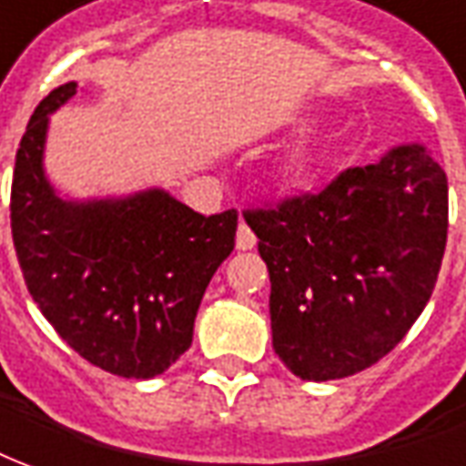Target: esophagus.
Masks as SVG:
<instances>
[{
	"mask_svg": "<svg viewBox=\"0 0 466 466\" xmlns=\"http://www.w3.org/2000/svg\"><path fill=\"white\" fill-rule=\"evenodd\" d=\"M253 246H256V236H253V230L246 226V223H240L238 236H236V248H238V251H251Z\"/></svg>",
	"mask_w": 466,
	"mask_h": 466,
	"instance_id": "obj_1",
	"label": "esophagus"
}]
</instances>
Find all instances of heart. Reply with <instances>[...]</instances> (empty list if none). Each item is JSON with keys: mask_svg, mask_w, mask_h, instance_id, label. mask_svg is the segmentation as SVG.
Segmentation results:
<instances>
[{"mask_svg": "<svg viewBox=\"0 0 466 466\" xmlns=\"http://www.w3.org/2000/svg\"><path fill=\"white\" fill-rule=\"evenodd\" d=\"M314 165H317V152L312 144H299L291 152L284 154V159L279 165V177L289 185H301L312 177Z\"/></svg>", "mask_w": 466, "mask_h": 466, "instance_id": "b5f03b06", "label": "heart"}]
</instances>
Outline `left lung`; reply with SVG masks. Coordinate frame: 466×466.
<instances>
[{
  "label": "left lung",
  "mask_w": 466,
  "mask_h": 466,
  "mask_svg": "<svg viewBox=\"0 0 466 466\" xmlns=\"http://www.w3.org/2000/svg\"><path fill=\"white\" fill-rule=\"evenodd\" d=\"M447 172L421 144L352 167L319 195L248 210L271 279L276 355L337 380L399 345L431 297L449 228Z\"/></svg>",
  "instance_id": "1"
}]
</instances>
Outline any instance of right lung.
I'll list each match as a JSON object with an SVG mask.
<instances>
[{
    "mask_svg": "<svg viewBox=\"0 0 466 466\" xmlns=\"http://www.w3.org/2000/svg\"><path fill=\"white\" fill-rule=\"evenodd\" d=\"M70 80L35 108L12 179V238L45 319L106 373L147 380L192 345L202 294L236 246L238 213H195L162 187L60 198L45 175L50 116Z\"/></svg>",
    "mask_w": 466,
    "mask_h": 466,
    "instance_id": "obj_1",
    "label": "right lung"
}]
</instances>
